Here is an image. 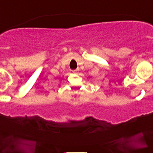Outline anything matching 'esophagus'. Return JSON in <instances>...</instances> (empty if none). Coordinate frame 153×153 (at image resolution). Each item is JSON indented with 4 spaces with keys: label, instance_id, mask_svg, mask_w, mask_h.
Masks as SVG:
<instances>
[{
    "label": "esophagus",
    "instance_id": "obj_1",
    "mask_svg": "<svg viewBox=\"0 0 153 153\" xmlns=\"http://www.w3.org/2000/svg\"><path fill=\"white\" fill-rule=\"evenodd\" d=\"M79 71V69H75V70H73L72 71V72L73 73H74V74H76V73H78V71Z\"/></svg>",
    "mask_w": 153,
    "mask_h": 153
}]
</instances>
